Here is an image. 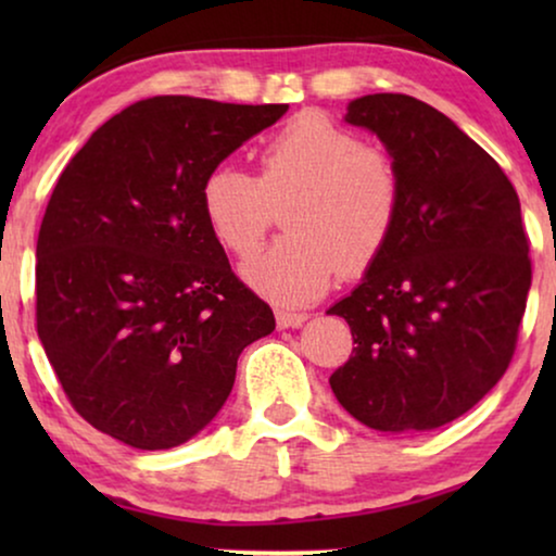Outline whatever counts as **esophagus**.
Returning <instances> with one entry per match:
<instances>
[{
	"mask_svg": "<svg viewBox=\"0 0 556 556\" xmlns=\"http://www.w3.org/2000/svg\"><path fill=\"white\" fill-rule=\"evenodd\" d=\"M308 314H295V311H276V321L280 329H299V326L306 324Z\"/></svg>",
	"mask_w": 556,
	"mask_h": 556,
	"instance_id": "obj_1",
	"label": "esophagus"
}]
</instances>
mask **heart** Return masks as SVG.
Masks as SVG:
<instances>
[{
    "label": "heart",
    "instance_id": "heart-1",
    "mask_svg": "<svg viewBox=\"0 0 556 556\" xmlns=\"http://www.w3.org/2000/svg\"><path fill=\"white\" fill-rule=\"evenodd\" d=\"M402 174L394 159L324 113H299L257 151V177L217 164L200 185L204 225L235 257L253 255L283 212L286 238L242 265V278L278 303H308L339 270H369L397 230Z\"/></svg>",
    "mask_w": 556,
    "mask_h": 556
}]
</instances>
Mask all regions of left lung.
<instances>
[{
    "label": "left lung",
    "mask_w": 556,
    "mask_h": 556,
    "mask_svg": "<svg viewBox=\"0 0 556 556\" xmlns=\"http://www.w3.org/2000/svg\"><path fill=\"white\" fill-rule=\"evenodd\" d=\"M346 124L379 136L405 197L384 255L326 311L356 344L329 384L367 428L435 430L483 400L514 356L531 286L519 194L496 159L413 96L356 98Z\"/></svg>",
    "instance_id": "left-lung-1"
}]
</instances>
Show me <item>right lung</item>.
I'll return each instance as SVG.
<instances>
[{
  "instance_id": "right-lung-1",
  "label": "right lung",
  "mask_w": 556,
  "mask_h": 556,
  "mask_svg": "<svg viewBox=\"0 0 556 556\" xmlns=\"http://www.w3.org/2000/svg\"><path fill=\"white\" fill-rule=\"evenodd\" d=\"M286 111L154 96L60 174L37 235V337L96 430L139 451L187 443L230 397L242 349L276 329L204 225L200 185Z\"/></svg>"
}]
</instances>
